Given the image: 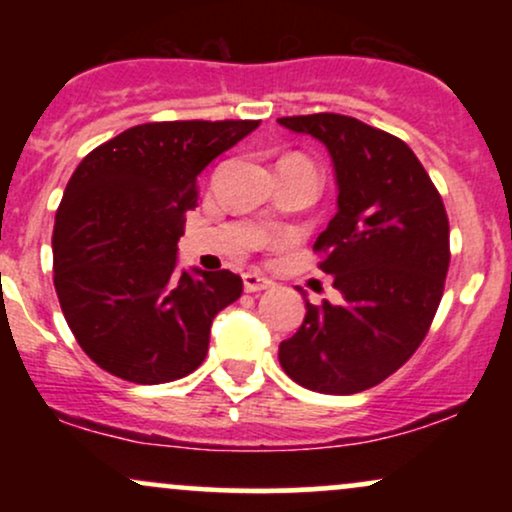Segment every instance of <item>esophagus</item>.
Segmentation results:
<instances>
[{
  "label": "esophagus",
  "instance_id": "esophagus-1",
  "mask_svg": "<svg viewBox=\"0 0 512 512\" xmlns=\"http://www.w3.org/2000/svg\"><path fill=\"white\" fill-rule=\"evenodd\" d=\"M243 286H245V291H248V293H257V291H264V289H272V281L264 279V276H260V274L250 272V274L243 276Z\"/></svg>",
  "mask_w": 512,
  "mask_h": 512
}]
</instances>
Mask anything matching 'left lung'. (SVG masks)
Returning <instances> with one entry per match:
<instances>
[{
    "mask_svg": "<svg viewBox=\"0 0 512 512\" xmlns=\"http://www.w3.org/2000/svg\"><path fill=\"white\" fill-rule=\"evenodd\" d=\"M320 139L337 173V214L315 240L339 305L305 301L303 325L279 344L298 385L354 395L414 356L443 298L450 223L426 168L402 139L349 115L279 117Z\"/></svg>",
    "mask_w": 512,
    "mask_h": 512,
    "instance_id": "obj_1",
    "label": "left lung"
}]
</instances>
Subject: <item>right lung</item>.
<instances>
[{
	"label": "right lung",
	"instance_id": "right-lung-1",
	"mask_svg": "<svg viewBox=\"0 0 512 512\" xmlns=\"http://www.w3.org/2000/svg\"><path fill=\"white\" fill-rule=\"evenodd\" d=\"M260 120H173L129 127L88 154L55 216L52 257L64 320L103 370L137 385L202 366L211 320L238 301V274H178L197 178Z\"/></svg>",
	"mask_w": 512,
	"mask_h": 512
}]
</instances>
